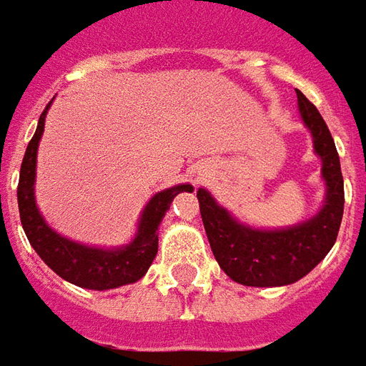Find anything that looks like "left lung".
I'll return each mask as SVG.
<instances>
[{
    "label": "left lung",
    "instance_id": "left-lung-1",
    "mask_svg": "<svg viewBox=\"0 0 366 366\" xmlns=\"http://www.w3.org/2000/svg\"><path fill=\"white\" fill-rule=\"evenodd\" d=\"M299 112L321 157L327 194L319 214L297 226L255 229L239 224L208 190L196 192L209 247L229 280L252 287H280L305 277L333 247L345 208L341 162L333 137L315 104L297 91Z\"/></svg>",
    "mask_w": 366,
    "mask_h": 366
}]
</instances>
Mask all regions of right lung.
I'll return each instance as SVG.
<instances>
[{"instance_id": "add662e5", "label": "right lung", "mask_w": 366, "mask_h": 366, "mask_svg": "<svg viewBox=\"0 0 366 366\" xmlns=\"http://www.w3.org/2000/svg\"><path fill=\"white\" fill-rule=\"evenodd\" d=\"M51 103L41 112L39 124L27 144L25 157L19 172L17 186V204H19V218L25 229V236L33 245L43 262L49 265L59 277H63L73 285L85 290H114L127 283L139 281L148 272L150 263L154 262L158 252V226L164 218L166 209L180 192H192L190 184H178L168 190L154 194L147 208L142 209L139 222V232L129 245L104 249L91 245L76 244L67 237L59 236L53 227L37 209L33 184H35V166H37V148L41 134L45 129V114Z\"/></svg>"}]
</instances>
